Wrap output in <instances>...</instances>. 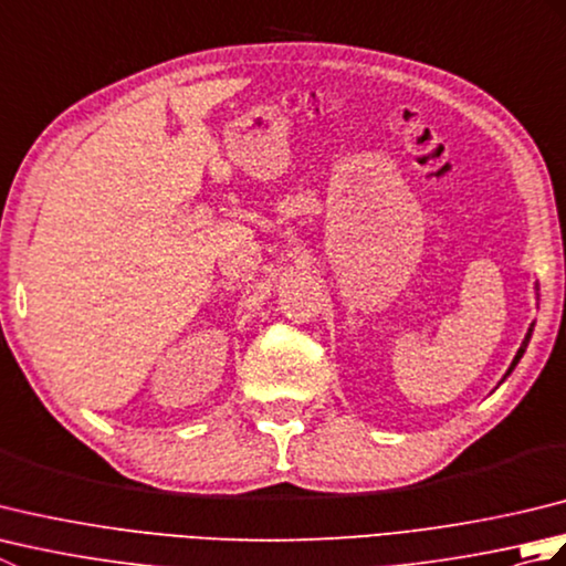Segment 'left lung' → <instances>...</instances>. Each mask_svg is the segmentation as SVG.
Returning <instances> with one entry per match:
<instances>
[{
    "label": "left lung",
    "mask_w": 566,
    "mask_h": 566,
    "mask_svg": "<svg viewBox=\"0 0 566 566\" xmlns=\"http://www.w3.org/2000/svg\"><path fill=\"white\" fill-rule=\"evenodd\" d=\"M533 328H535V323H533V326L531 328H527V333H525V340H523V345L518 347V353H515V357H513V363H511V367H509V371H506V377L511 375V371L515 369V365H518L521 363V357H523V353H525V347H527V343H531V335H533ZM506 377H503V379H506ZM501 379V381H503Z\"/></svg>",
    "instance_id": "obj_1"
}]
</instances>
